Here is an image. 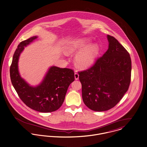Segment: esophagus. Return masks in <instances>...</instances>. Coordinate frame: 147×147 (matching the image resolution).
I'll use <instances>...</instances> for the list:
<instances>
[{
	"label": "esophagus",
	"mask_w": 147,
	"mask_h": 147,
	"mask_svg": "<svg viewBox=\"0 0 147 147\" xmlns=\"http://www.w3.org/2000/svg\"><path fill=\"white\" fill-rule=\"evenodd\" d=\"M78 78H79V75L78 73L76 72L75 74V80H78Z\"/></svg>",
	"instance_id": "obj_1"
}]
</instances>
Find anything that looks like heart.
Here are the masks:
<instances>
[{
	"label": "heart",
	"mask_w": 147,
	"mask_h": 147,
	"mask_svg": "<svg viewBox=\"0 0 147 147\" xmlns=\"http://www.w3.org/2000/svg\"><path fill=\"white\" fill-rule=\"evenodd\" d=\"M92 40L89 37L75 39L69 43L68 47L69 52H78L76 57V62L81 67L85 68L91 65L100 52L98 44H92Z\"/></svg>",
	"instance_id": "obj_1"
}]
</instances>
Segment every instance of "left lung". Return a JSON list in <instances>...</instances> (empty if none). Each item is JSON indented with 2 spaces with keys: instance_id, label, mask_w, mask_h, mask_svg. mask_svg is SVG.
<instances>
[{
  "instance_id": "obj_1",
  "label": "left lung",
  "mask_w": 147,
  "mask_h": 147,
  "mask_svg": "<svg viewBox=\"0 0 147 147\" xmlns=\"http://www.w3.org/2000/svg\"><path fill=\"white\" fill-rule=\"evenodd\" d=\"M109 47L87 70L79 72L85 105L96 111L114 107L129 88L131 71L129 53L114 37L107 36Z\"/></svg>"
}]
</instances>
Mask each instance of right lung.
I'll return each mask as SVG.
<instances>
[{
  "label": "right lung",
  "instance_id": "1",
  "mask_svg": "<svg viewBox=\"0 0 147 147\" xmlns=\"http://www.w3.org/2000/svg\"><path fill=\"white\" fill-rule=\"evenodd\" d=\"M37 38L38 36H33L18 46L10 66V79L20 98L27 107L41 113L53 112L63 104L69 85L75 80L74 72L71 69L53 66L39 85H30L20 75L18 61L24 47Z\"/></svg>",
  "mask_w": 147,
  "mask_h": 147
}]
</instances>
